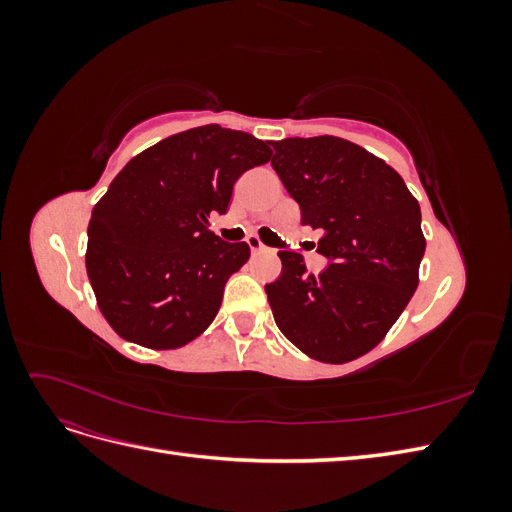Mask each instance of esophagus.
<instances>
[{"instance_id":"obj_1","label":"esophagus","mask_w":512,"mask_h":512,"mask_svg":"<svg viewBox=\"0 0 512 512\" xmlns=\"http://www.w3.org/2000/svg\"><path fill=\"white\" fill-rule=\"evenodd\" d=\"M247 245H250V250L254 252V254H260V252H271L269 247L262 243L258 237H247Z\"/></svg>"}]
</instances>
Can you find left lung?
<instances>
[{"instance_id": "obj_1", "label": "left lung", "mask_w": 512, "mask_h": 512, "mask_svg": "<svg viewBox=\"0 0 512 512\" xmlns=\"http://www.w3.org/2000/svg\"><path fill=\"white\" fill-rule=\"evenodd\" d=\"M273 149L301 224L322 230L318 254L329 258L312 275L299 254L277 252L282 275L265 286L275 324L316 361H354L382 342L418 286L421 207L395 168L346 138H284Z\"/></svg>"}]
</instances>
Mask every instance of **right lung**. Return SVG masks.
<instances>
[{
    "instance_id": "add662e5",
    "label": "right lung",
    "mask_w": 512,
    "mask_h": 512,
    "mask_svg": "<svg viewBox=\"0 0 512 512\" xmlns=\"http://www.w3.org/2000/svg\"><path fill=\"white\" fill-rule=\"evenodd\" d=\"M271 160L269 141L209 123L134 156L91 211L85 267L102 316L117 335L151 350L203 333L224 286L247 258L245 241L209 230L232 185Z\"/></svg>"
}]
</instances>
